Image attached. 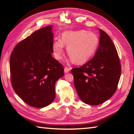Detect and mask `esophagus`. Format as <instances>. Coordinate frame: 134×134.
<instances>
[{
  "label": "esophagus",
  "mask_w": 134,
  "mask_h": 134,
  "mask_svg": "<svg viewBox=\"0 0 134 134\" xmlns=\"http://www.w3.org/2000/svg\"><path fill=\"white\" fill-rule=\"evenodd\" d=\"M70 70H71L70 68H69L67 67H64V72L65 73H68L70 71Z\"/></svg>",
  "instance_id": "34e87169"
}]
</instances>
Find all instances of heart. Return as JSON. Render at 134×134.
<instances>
[{
    "mask_svg": "<svg viewBox=\"0 0 134 134\" xmlns=\"http://www.w3.org/2000/svg\"><path fill=\"white\" fill-rule=\"evenodd\" d=\"M98 43V37L94 33L85 30L69 31L63 34L62 40H58L53 42L52 50L55 58L60 60L65 45L68 55L72 62L81 64L89 60L94 55Z\"/></svg>",
    "mask_w": 134,
    "mask_h": 134,
    "instance_id": "b5f03b06",
    "label": "heart"
}]
</instances>
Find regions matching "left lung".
I'll return each mask as SVG.
<instances>
[{
	"mask_svg": "<svg viewBox=\"0 0 134 134\" xmlns=\"http://www.w3.org/2000/svg\"><path fill=\"white\" fill-rule=\"evenodd\" d=\"M99 31V46L94 58L71 70L79 98L90 105L101 104L114 94L121 75V64L115 45L104 31Z\"/></svg>",
	"mask_w": 134,
	"mask_h": 134,
	"instance_id": "1",
	"label": "left lung"
}]
</instances>
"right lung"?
<instances>
[{"label": "right lung", "mask_w": 134, "mask_h": 134, "mask_svg": "<svg viewBox=\"0 0 134 134\" xmlns=\"http://www.w3.org/2000/svg\"><path fill=\"white\" fill-rule=\"evenodd\" d=\"M52 25L42 27L14 48L10 59L13 89L25 103L42 108L55 98V83L64 75V68L53 59Z\"/></svg>", "instance_id": "obj_1"}]
</instances>
